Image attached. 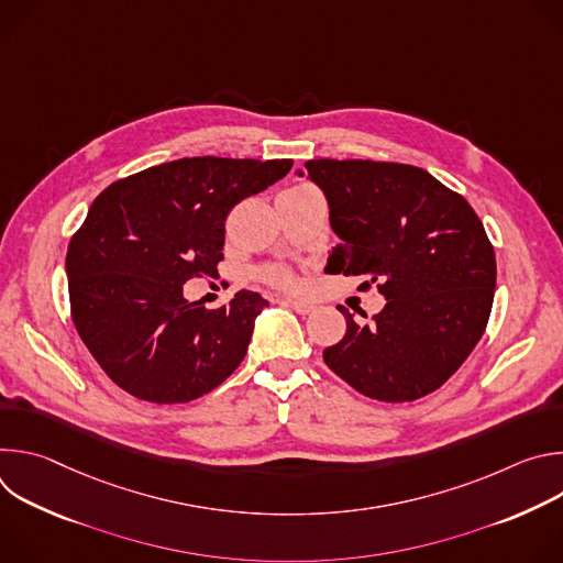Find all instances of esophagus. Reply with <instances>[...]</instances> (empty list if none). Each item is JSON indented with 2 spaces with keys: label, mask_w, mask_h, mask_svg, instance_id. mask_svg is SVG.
<instances>
[{
  "label": "esophagus",
  "mask_w": 563,
  "mask_h": 563,
  "mask_svg": "<svg viewBox=\"0 0 563 563\" xmlns=\"http://www.w3.org/2000/svg\"><path fill=\"white\" fill-rule=\"evenodd\" d=\"M283 305L289 307V309H294L296 313H302V316L313 311V305L307 302V300H300V298H283Z\"/></svg>",
  "instance_id": "obj_1"
}]
</instances>
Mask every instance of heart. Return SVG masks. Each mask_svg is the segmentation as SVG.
I'll use <instances>...</instances> for the list:
<instances>
[{
    "mask_svg": "<svg viewBox=\"0 0 563 563\" xmlns=\"http://www.w3.org/2000/svg\"><path fill=\"white\" fill-rule=\"evenodd\" d=\"M267 278L274 280V283H278V285H289V283H291V278H289V274H287L285 269H269V272H267Z\"/></svg>",
    "mask_w": 563,
    "mask_h": 563,
    "instance_id": "obj_1",
    "label": "heart"
}]
</instances>
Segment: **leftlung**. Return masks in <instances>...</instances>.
Here are the masks:
<instances>
[{"instance_id":"8db88e82","label":"left lung","mask_w":563,"mask_h":563,"mask_svg":"<svg viewBox=\"0 0 563 563\" xmlns=\"http://www.w3.org/2000/svg\"><path fill=\"white\" fill-rule=\"evenodd\" d=\"M341 245L325 272L380 283L369 325L345 316L325 363L356 391L404 404L441 387L484 336L497 285L495 250L474 209L428 172L372 159H309Z\"/></svg>"}]
</instances>
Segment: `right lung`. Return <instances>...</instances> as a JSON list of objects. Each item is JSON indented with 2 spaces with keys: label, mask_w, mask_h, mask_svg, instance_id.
Instances as JSON below:
<instances>
[{
  "label": "right lung",
  "mask_w": 563,
  "mask_h": 563,
  "mask_svg": "<svg viewBox=\"0 0 563 563\" xmlns=\"http://www.w3.org/2000/svg\"><path fill=\"white\" fill-rule=\"evenodd\" d=\"M291 159L183 157L107 187L70 238L73 323L109 378L151 404H187L245 358L269 305L240 289L189 302L183 285L218 276L227 213L285 178Z\"/></svg>",
  "instance_id": "1"
}]
</instances>
